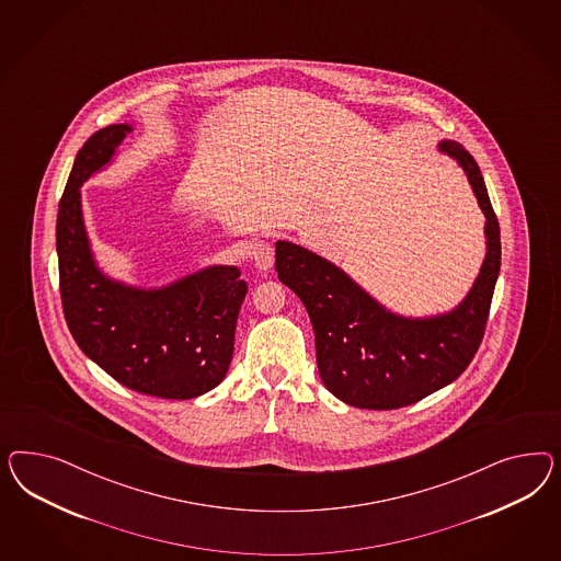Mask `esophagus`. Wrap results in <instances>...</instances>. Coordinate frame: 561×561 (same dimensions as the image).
<instances>
[{"label":"esophagus","mask_w":561,"mask_h":561,"mask_svg":"<svg viewBox=\"0 0 561 561\" xmlns=\"http://www.w3.org/2000/svg\"><path fill=\"white\" fill-rule=\"evenodd\" d=\"M247 255L253 261V265H255L259 272H272L273 247L270 242H265V240H253V242L247 247Z\"/></svg>","instance_id":"34e87169"}]
</instances>
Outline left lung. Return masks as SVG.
Here are the masks:
<instances>
[{"mask_svg":"<svg viewBox=\"0 0 561 561\" xmlns=\"http://www.w3.org/2000/svg\"><path fill=\"white\" fill-rule=\"evenodd\" d=\"M129 125L85 139L57 211L59 291L69 333L102 370L131 391L195 399L220 385L234 354L247 282L238 267L214 265L170 286L134 288L96 267L82 218L80 187L111 162Z\"/></svg>","mask_w":561,"mask_h":561,"instance_id":"obj_1","label":"left lung"}]
</instances>
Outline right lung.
<instances>
[{
  "label": "right lung",
  "instance_id": "obj_1",
  "mask_svg": "<svg viewBox=\"0 0 561 561\" xmlns=\"http://www.w3.org/2000/svg\"><path fill=\"white\" fill-rule=\"evenodd\" d=\"M440 152L459 160L488 218V255L476 286L453 312L430 319L392 314L323 256L275 242V272L305 302L324 387L347 405H413L457 380L483 340L502 259L500 226L473 156L457 141H442Z\"/></svg>",
  "mask_w": 561,
  "mask_h": 561
}]
</instances>
